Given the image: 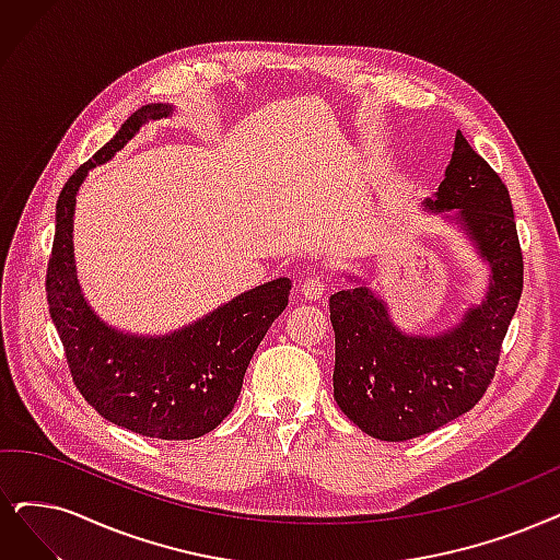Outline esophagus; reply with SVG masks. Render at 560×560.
I'll return each mask as SVG.
<instances>
[{"label": "esophagus", "instance_id": "1", "mask_svg": "<svg viewBox=\"0 0 560 560\" xmlns=\"http://www.w3.org/2000/svg\"><path fill=\"white\" fill-rule=\"evenodd\" d=\"M327 291V283L320 277H306L302 281V298L304 300H320Z\"/></svg>", "mask_w": 560, "mask_h": 560}]
</instances>
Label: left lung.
Returning <instances> with one entry per match:
<instances>
[{
    "label": "left lung",
    "instance_id": "left-lung-1",
    "mask_svg": "<svg viewBox=\"0 0 560 560\" xmlns=\"http://www.w3.org/2000/svg\"><path fill=\"white\" fill-rule=\"evenodd\" d=\"M424 210L454 212L487 260V295L439 337L406 335L369 285L329 298L335 327V399L364 433L401 443L457 420L495 374L524 291V258L508 186L457 131L445 179Z\"/></svg>",
    "mask_w": 560,
    "mask_h": 560
}]
</instances>
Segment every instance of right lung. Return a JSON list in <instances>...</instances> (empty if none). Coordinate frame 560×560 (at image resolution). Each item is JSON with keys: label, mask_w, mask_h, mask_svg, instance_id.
I'll return each mask as SVG.
<instances>
[{"label": "right lung", "mask_w": 560, "mask_h": 560, "mask_svg": "<svg viewBox=\"0 0 560 560\" xmlns=\"http://www.w3.org/2000/svg\"><path fill=\"white\" fill-rule=\"evenodd\" d=\"M171 113L165 103L142 106L69 177L57 200L46 293L73 383L98 416L140 436L191 441L217 429L235 408L248 362L288 306L291 279L256 285L163 337L117 332L92 312L75 277V194L94 165L110 161L142 124Z\"/></svg>", "instance_id": "obj_1"}]
</instances>
